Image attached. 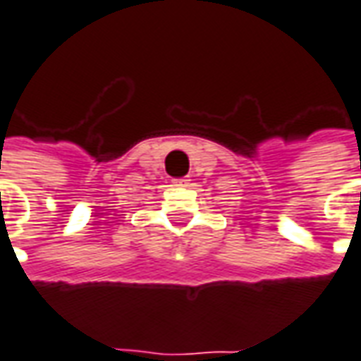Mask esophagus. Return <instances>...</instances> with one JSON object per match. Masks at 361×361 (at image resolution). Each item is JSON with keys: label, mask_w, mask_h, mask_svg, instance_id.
I'll return each mask as SVG.
<instances>
[{"label": "esophagus", "mask_w": 361, "mask_h": 361, "mask_svg": "<svg viewBox=\"0 0 361 361\" xmlns=\"http://www.w3.org/2000/svg\"><path fill=\"white\" fill-rule=\"evenodd\" d=\"M173 185L175 186H190V178H175V180H173Z\"/></svg>", "instance_id": "34e87169"}]
</instances>
